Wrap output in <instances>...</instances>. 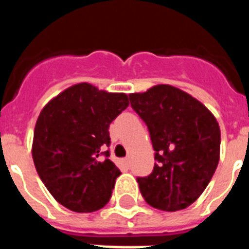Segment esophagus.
<instances>
[{
    "label": "esophagus",
    "instance_id": "34e87169",
    "mask_svg": "<svg viewBox=\"0 0 249 249\" xmlns=\"http://www.w3.org/2000/svg\"><path fill=\"white\" fill-rule=\"evenodd\" d=\"M123 161H124V164L126 166H128V168H129V166H130V158H125V159L123 160Z\"/></svg>",
    "mask_w": 249,
    "mask_h": 249
}]
</instances>
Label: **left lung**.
I'll use <instances>...</instances> for the list:
<instances>
[{"instance_id":"1","label":"left lung","mask_w":249,"mask_h":249,"mask_svg":"<svg viewBox=\"0 0 249 249\" xmlns=\"http://www.w3.org/2000/svg\"><path fill=\"white\" fill-rule=\"evenodd\" d=\"M130 105L146 123L155 150L152 173L137 182L154 208L176 212L200 196L220 160L221 132L203 103L172 85L129 94Z\"/></svg>"}]
</instances>
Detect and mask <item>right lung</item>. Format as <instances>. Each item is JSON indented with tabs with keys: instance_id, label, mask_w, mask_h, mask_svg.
I'll return each instance as SVG.
<instances>
[{
	"instance_id": "1",
	"label": "right lung",
	"mask_w": 249,
	"mask_h": 249,
	"mask_svg": "<svg viewBox=\"0 0 249 249\" xmlns=\"http://www.w3.org/2000/svg\"><path fill=\"white\" fill-rule=\"evenodd\" d=\"M129 106L124 93L88 83L68 88L45 106L33 133L32 158L49 193L73 212L108 203L120 170L108 159L109 124ZM105 155V160L100 155Z\"/></svg>"
}]
</instances>
